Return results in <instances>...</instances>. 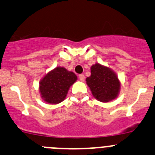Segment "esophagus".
<instances>
[{
  "mask_svg": "<svg viewBox=\"0 0 155 155\" xmlns=\"http://www.w3.org/2000/svg\"><path fill=\"white\" fill-rule=\"evenodd\" d=\"M84 78H85V77L84 74L79 75V79H80L81 81H84Z\"/></svg>",
  "mask_w": 155,
  "mask_h": 155,
  "instance_id": "34e87169",
  "label": "esophagus"
}]
</instances>
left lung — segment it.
<instances>
[{"label":"left lung","instance_id":"1","mask_svg":"<svg viewBox=\"0 0 155 155\" xmlns=\"http://www.w3.org/2000/svg\"><path fill=\"white\" fill-rule=\"evenodd\" d=\"M91 76L86 78V82L94 98L101 102L107 103L118 97L121 83L111 68L96 63L91 66Z\"/></svg>","mask_w":155,"mask_h":155}]
</instances>
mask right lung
Wrapping results in <instances>:
<instances>
[{"label": "right lung", "mask_w": 155, "mask_h": 155, "mask_svg": "<svg viewBox=\"0 0 155 155\" xmlns=\"http://www.w3.org/2000/svg\"><path fill=\"white\" fill-rule=\"evenodd\" d=\"M78 80L74 72L64 67H56L48 71L39 81L42 99L49 104H58L66 98L69 88Z\"/></svg>", "instance_id": "1"}]
</instances>
